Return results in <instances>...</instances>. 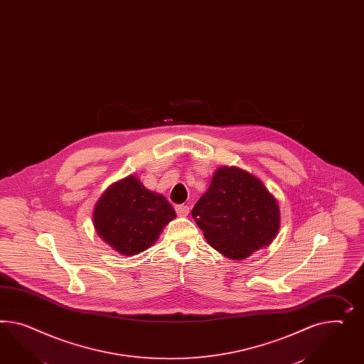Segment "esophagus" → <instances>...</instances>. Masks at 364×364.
Returning a JSON list of instances; mask_svg holds the SVG:
<instances>
[{
	"label": "esophagus",
	"instance_id": "1",
	"mask_svg": "<svg viewBox=\"0 0 364 364\" xmlns=\"http://www.w3.org/2000/svg\"><path fill=\"white\" fill-rule=\"evenodd\" d=\"M175 209H176L177 216L178 217H186L189 213V207H187V205H176Z\"/></svg>",
	"mask_w": 364,
	"mask_h": 364
}]
</instances>
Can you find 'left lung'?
Instances as JSON below:
<instances>
[{
	"label": "left lung",
	"mask_w": 364,
	"mask_h": 364,
	"mask_svg": "<svg viewBox=\"0 0 364 364\" xmlns=\"http://www.w3.org/2000/svg\"><path fill=\"white\" fill-rule=\"evenodd\" d=\"M192 217L208 244L230 259H245L273 242L281 224L278 201L258 177L220 167Z\"/></svg>",
	"instance_id": "8db88e82"
}]
</instances>
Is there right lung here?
Segmentation results:
<instances>
[{
	"label": "right lung",
	"mask_w": 364,
	"mask_h": 364,
	"mask_svg": "<svg viewBox=\"0 0 364 364\" xmlns=\"http://www.w3.org/2000/svg\"><path fill=\"white\" fill-rule=\"evenodd\" d=\"M176 217L167 198L129 175L99 197L92 223L98 236L122 256H135L154 245L163 228Z\"/></svg>",
	"instance_id": "right-lung-1"
}]
</instances>
